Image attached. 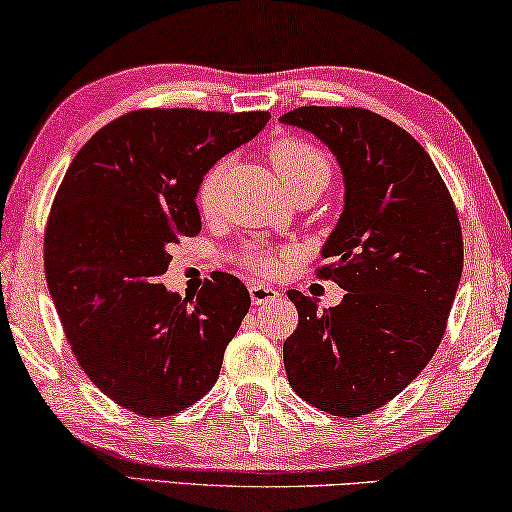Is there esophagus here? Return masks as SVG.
Wrapping results in <instances>:
<instances>
[{
  "instance_id": "obj_1",
  "label": "esophagus",
  "mask_w": 512,
  "mask_h": 512,
  "mask_svg": "<svg viewBox=\"0 0 512 512\" xmlns=\"http://www.w3.org/2000/svg\"><path fill=\"white\" fill-rule=\"evenodd\" d=\"M249 295H251V302L256 306L258 304H270V302H277L283 297L281 290L272 288V286H263V283H251L249 286Z\"/></svg>"
}]
</instances>
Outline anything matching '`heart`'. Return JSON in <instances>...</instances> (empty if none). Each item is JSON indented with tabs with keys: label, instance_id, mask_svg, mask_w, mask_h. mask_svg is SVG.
<instances>
[{
	"label": "heart",
	"instance_id": "obj_1",
	"mask_svg": "<svg viewBox=\"0 0 512 512\" xmlns=\"http://www.w3.org/2000/svg\"><path fill=\"white\" fill-rule=\"evenodd\" d=\"M270 164L272 169L277 171L279 180L286 187L288 194H295L297 190H304V187L311 185H322L329 183V160L327 153L322 151L320 146L311 144V141L304 139H279L270 146ZM224 171V162L212 164V167L203 174L199 190H196V201L203 210H210L215 206L217 196V185L219 176ZM290 258V251H283V254L274 256L267 254V251H254V254L247 256L249 267H254L258 274L263 277H274L283 263Z\"/></svg>",
	"mask_w": 512,
	"mask_h": 512
}]
</instances>
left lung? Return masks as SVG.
Returning a JSON list of instances; mask_svg holds the SVG:
<instances>
[{
    "label": "left lung",
    "instance_id": "1",
    "mask_svg": "<svg viewBox=\"0 0 512 512\" xmlns=\"http://www.w3.org/2000/svg\"><path fill=\"white\" fill-rule=\"evenodd\" d=\"M281 123L309 130L336 155L345 201L318 277L345 290L318 309L288 290L297 329L283 366L297 396L334 416L387 405L435 355L462 277L453 199L419 141L361 107H300Z\"/></svg>",
    "mask_w": 512,
    "mask_h": 512
}]
</instances>
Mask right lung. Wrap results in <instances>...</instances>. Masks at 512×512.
I'll list each match as a JSON object with an SVG mask.
<instances>
[{"instance_id":"add662e5","label":"right lung","mask_w":512,"mask_h":512,"mask_svg":"<svg viewBox=\"0 0 512 512\" xmlns=\"http://www.w3.org/2000/svg\"><path fill=\"white\" fill-rule=\"evenodd\" d=\"M267 112L139 109L70 162L45 231V277L73 355L125 410L157 419L212 389L249 311L245 283L212 274L196 297L160 283L180 235L201 231L206 171L247 144Z\"/></svg>"}]
</instances>
